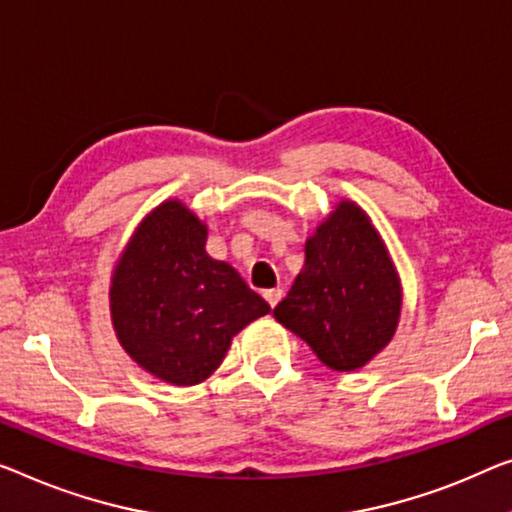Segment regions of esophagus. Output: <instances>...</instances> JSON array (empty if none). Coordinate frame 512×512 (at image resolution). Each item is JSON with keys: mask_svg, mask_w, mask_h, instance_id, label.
Masks as SVG:
<instances>
[{"mask_svg": "<svg viewBox=\"0 0 512 512\" xmlns=\"http://www.w3.org/2000/svg\"><path fill=\"white\" fill-rule=\"evenodd\" d=\"M264 299L269 301L271 308H276V305H278V303H280V299H282V289H280V287H276V289H266V292H264Z\"/></svg>", "mask_w": 512, "mask_h": 512, "instance_id": "34e87169", "label": "esophagus"}]
</instances>
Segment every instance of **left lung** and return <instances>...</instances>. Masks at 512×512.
I'll return each mask as SVG.
<instances>
[{
	"instance_id": "obj_1",
	"label": "left lung",
	"mask_w": 512,
	"mask_h": 512,
	"mask_svg": "<svg viewBox=\"0 0 512 512\" xmlns=\"http://www.w3.org/2000/svg\"><path fill=\"white\" fill-rule=\"evenodd\" d=\"M402 287L386 243L358 204L342 200L305 241V264L273 317L331 370L352 372L395 335Z\"/></svg>"
}]
</instances>
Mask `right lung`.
<instances>
[{
	"label": "right lung",
	"instance_id": "add662e5",
	"mask_svg": "<svg viewBox=\"0 0 512 512\" xmlns=\"http://www.w3.org/2000/svg\"><path fill=\"white\" fill-rule=\"evenodd\" d=\"M269 303L234 266L207 255V225L167 200L137 225L112 273L110 312L121 347L151 375L195 386Z\"/></svg>",
	"mask_w": 512,
	"mask_h": 512
}]
</instances>
